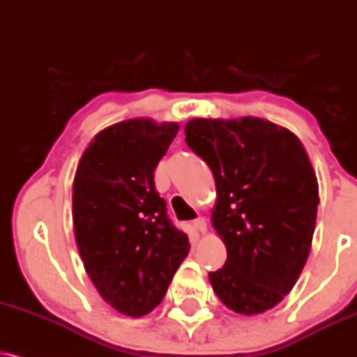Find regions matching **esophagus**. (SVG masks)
Listing matches in <instances>:
<instances>
[{"label": "esophagus", "instance_id": "obj_1", "mask_svg": "<svg viewBox=\"0 0 357 357\" xmlns=\"http://www.w3.org/2000/svg\"><path fill=\"white\" fill-rule=\"evenodd\" d=\"M192 227H195L197 233H201V234H204L206 231H208V225H206L204 218H197V220L192 221Z\"/></svg>", "mask_w": 357, "mask_h": 357}]
</instances>
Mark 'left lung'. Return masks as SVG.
<instances>
[{"mask_svg":"<svg viewBox=\"0 0 357 357\" xmlns=\"http://www.w3.org/2000/svg\"><path fill=\"white\" fill-rule=\"evenodd\" d=\"M186 143L211 167V222L227 259L209 281L238 314L268 311L293 289L309 251L319 204L306 149L286 128L261 118H195Z\"/></svg>","mask_w":357,"mask_h":357,"instance_id":"obj_1","label":"left lung"}]
</instances>
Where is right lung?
I'll list each match as a JSON object with an SVG mask.
<instances>
[{
    "mask_svg": "<svg viewBox=\"0 0 357 357\" xmlns=\"http://www.w3.org/2000/svg\"><path fill=\"white\" fill-rule=\"evenodd\" d=\"M178 130V123L151 118L105 128L84 149L73 183V226L86 273L109 306L131 317L162 301L191 248L154 188V169Z\"/></svg>",
    "mask_w": 357,
    "mask_h": 357,
    "instance_id": "add662e5",
    "label": "right lung"
}]
</instances>
